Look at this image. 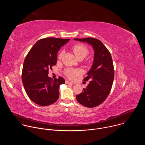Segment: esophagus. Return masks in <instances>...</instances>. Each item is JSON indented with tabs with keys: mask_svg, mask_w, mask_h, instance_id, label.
<instances>
[{
	"mask_svg": "<svg viewBox=\"0 0 145 145\" xmlns=\"http://www.w3.org/2000/svg\"><path fill=\"white\" fill-rule=\"evenodd\" d=\"M65 83H66L67 84H73L72 82H70V81H68V80H66V81H65Z\"/></svg>",
	"mask_w": 145,
	"mask_h": 145,
	"instance_id": "1",
	"label": "esophagus"
}]
</instances>
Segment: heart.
<instances>
[{
  "mask_svg": "<svg viewBox=\"0 0 145 145\" xmlns=\"http://www.w3.org/2000/svg\"><path fill=\"white\" fill-rule=\"evenodd\" d=\"M73 53L76 55L78 59L84 58L86 57L89 53V49L84 45L82 44H76L74 45L72 48ZM64 54V50H61L58 54V58L59 59L62 58ZM82 74V71L80 69H68L65 71V74L70 79H74L78 76Z\"/></svg>",
  "mask_w": 145,
  "mask_h": 145,
  "instance_id": "obj_1",
  "label": "heart"
}]
</instances>
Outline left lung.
Returning a JSON list of instances; mask_svg holds the SVG:
<instances>
[{
    "label": "left lung",
    "mask_w": 145,
    "mask_h": 145,
    "mask_svg": "<svg viewBox=\"0 0 145 145\" xmlns=\"http://www.w3.org/2000/svg\"><path fill=\"white\" fill-rule=\"evenodd\" d=\"M76 40L87 42L95 50L94 61L91 69L83 81L89 84L80 94L76 95L77 101L87 107H96L108 96L114 81V68L111 55L101 41L94 38H74Z\"/></svg>",
    "instance_id": "1"
}]
</instances>
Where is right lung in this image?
<instances>
[{"label":"right lung","instance_id":"add662e5","mask_svg":"<svg viewBox=\"0 0 145 145\" xmlns=\"http://www.w3.org/2000/svg\"><path fill=\"white\" fill-rule=\"evenodd\" d=\"M69 40L53 37L40 39L25 59L22 73L24 86L30 100L39 106H49L59 97V87L65 84V80L61 77L52 79L48 72L56 64L57 52Z\"/></svg>","mask_w":145,"mask_h":145}]
</instances>
